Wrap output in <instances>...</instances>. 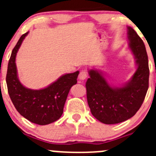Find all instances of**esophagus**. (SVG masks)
Instances as JSON below:
<instances>
[{"mask_svg": "<svg viewBox=\"0 0 156 156\" xmlns=\"http://www.w3.org/2000/svg\"><path fill=\"white\" fill-rule=\"evenodd\" d=\"M78 78L80 80L83 81V80H85L87 78V72L86 70H82L80 72L79 75H78Z\"/></svg>", "mask_w": 156, "mask_h": 156, "instance_id": "34e87169", "label": "esophagus"}]
</instances>
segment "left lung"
<instances>
[{
    "label": "left lung",
    "mask_w": 156,
    "mask_h": 156,
    "mask_svg": "<svg viewBox=\"0 0 156 156\" xmlns=\"http://www.w3.org/2000/svg\"><path fill=\"white\" fill-rule=\"evenodd\" d=\"M129 48L137 66L136 72L122 87H112L102 72L88 71L86 82L87 103L93 115L100 122L113 125L133 117L144 103L149 87L148 56L142 39L131 27H127Z\"/></svg>",
    "instance_id": "obj_1"
}]
</instances>
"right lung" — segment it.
<instances>
[{"mask_svg": "<svg viewBox=\"0 0 156 156\" xmlns=\"http://www.w3.org/2000/svg\"><path fill=\"white\" fill-rule=\"evenodd\" d=\"M28 33L20 37L11 53L6 77L7 90L11 101L21 115L37 125H49L57 121L62 115L69 90L77 84L79 72L62 75L44 89L32 90L24 87L17 75L16 56Z\"/></svg>", "mask_w": 156, "mask_h": 156, "instance_id": "obj_1", "label": "right lung"}]
</instances>
